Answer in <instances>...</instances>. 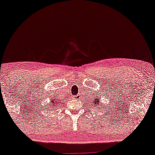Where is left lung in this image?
Returning a JSON list of instances; mask_svg holds the SVG:
<instances>
[{
	"label": "left lung",
	"mask_w": 155,
	"mask_h": 155,
	"mask_svg": "<svg viewBox=\"0 0 155 155\" xmlns=\"http://www.w3.org/2000/svg\"><path fill=\"white\" fill-rule=\"evenodd\" d=\"M97 101H98V100H97ZM98 102H99V101H98Z\"/></svg>",
	"instance_id": "1"
}]
</instances>
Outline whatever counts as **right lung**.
I'll use <instances>...</instances> for the list:
<instances>
[{
	"label": "right lung",
	"instance_id": "right-lung-1",
	"mask_svg": "<svg viewBox=\"0 0 155 155\" xmlns=\"http://www.w3.org/2000/svg\"><path fill=\"white\" fill-rule=\"evenodd\" d=\"M55 101V100H51V102H50V105H53V104H56V103H57V102H56V101H55V102H54V101Z\"/></svg>",
	"mask_w": 155,
	"mask_h": 155
}]
</instances>
